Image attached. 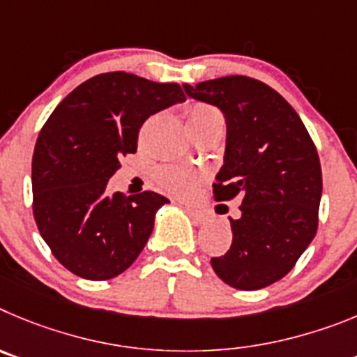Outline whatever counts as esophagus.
<instances>
[{"instance_id":"obj_1","label":"esophagus","mask_w":357,"mask_h":357,"mask_svg":"<svg viewBox=\"0 0 357 357\" xmlns=\"http://www.w3.org/2000/svg\"><path fill=\"white\" fill-rule=\"evenodd\" d=\"M183 208H185V210L188 211V215H190L194 222L204 224L208 220V213H206V211H202V210H199V208L190 206V204H185V206H183Z\"/></svg>"}]
</instances>
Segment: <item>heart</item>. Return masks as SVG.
I'll return each mask as SVG.
<instances>
[{"label":"heart","mask_w":357,"mask_h":357,"mask_svg":"<svg viewBox=\"0 0 357 357\" xmlns=\"http://www.w3.org/2000/svg\"><path fill=\"white\" fill-rule=\"evenodd\" d=\"M186 123L190 130L208 126V124H222V115L211 105L195 102L186 108ZM156 179L163 188L176 195H190L195 186L201 183L202 172L185 169L179 165H162L156 171Z\"/></svg>","instance_id":"obj_1"}]
</instances>
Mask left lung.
<instances>
[{
    "mask_svg": "<svg viewBox=\"0 0 357 357\" xmlns=\"http://www.w3.org/2000/svg\"><path fill=\"white\" fill-rule=\"evenodd\" d=\"M183 89L226 117L224 165L213 194L217 201L242 199V217L229 218V250L211 258V266L236 290L268 287L294 268L317 233L322 197L317 147L297 112L263 82L224 76Z\"/></svg>",
    "mask_w": 357,
    "mask_h": 357,
    "instance_id": "obj_1",
    "label": "left lung"
}]
</instances>
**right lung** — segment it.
Returning a JSON list of instances; mask_svg holds the SVG:
<instances>
[{"mask_svg":"<svg viewBox=\"0 0 357 357\" xmlns=\"http://www.w3.org/2000/svg\"><path fill=\"white\" fill-rule=\"evenodd\" d=\"M178 83L105 73L70 92L38 133L31 160L33 215L51 252L91 281L123 274L139 258L169 199L110 192L119 160L137 153L142 124L185 101Z\"/></svg>","mask_w":357,"mask_h":357,"instance_id":"right-lung-1","label":"right lung"}]
</instances>
